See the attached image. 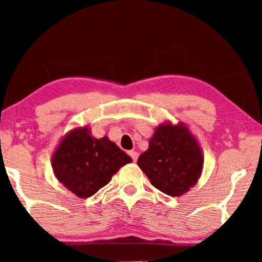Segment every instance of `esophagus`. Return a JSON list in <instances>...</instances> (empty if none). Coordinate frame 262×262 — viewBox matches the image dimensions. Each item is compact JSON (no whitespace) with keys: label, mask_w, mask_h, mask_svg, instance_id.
<instances>
[{"label":"esophagus","mask_w":262,"mask_h":262,"mask_svg":"<svg viewBox=\"0 0 262 262\" xmlns=\"http://www.w3.org/2000/svg\"><path fill=\"white\" fill-rule=\"evenodd\" d=\"M128 155L131 156V159L134 160V162L137 161V159H138V152L137 151H130V152H128Z\"/></svg>","instance_id":"1"}]
</instances>
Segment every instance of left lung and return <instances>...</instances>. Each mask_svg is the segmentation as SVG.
<instances>
[{
    "label": "left lung",
    "instance_id": "8db88e82",
    "mask_svg": "<svg viewBox=\"0 0 262 262\" xmlns=\"http://www.w3.org/2000/svg\"><path fill=\"white\" fill-rule=\"evenodd\" d=\"M154 187L180 196L195 186L202 175L204 156L198 141L184 123L166 121L155 128L149 148L137 161Z\"/></svg>",
    "mask_w": 262,
    "mask_h": 262
}]
</instances>
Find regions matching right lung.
Segmentation results:
<instances>
[{"instance_id":"right-lung-1","label":"right lung","mask_w":262,"mask_h":262,"mask_svg":"<svg viewBox=\"0 0 262 262\" xmlns=\"http://www.w3.org/2000/svg\"><path fill=\"white\" fill-rule=\"evenodd\" d=\"M91 128L76 127L62 138L51 166L60 184L78 198H89L106 186L131 157L108 137L95 138Z\"/></svg>"}]
</instances>
